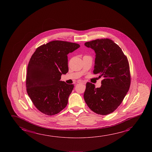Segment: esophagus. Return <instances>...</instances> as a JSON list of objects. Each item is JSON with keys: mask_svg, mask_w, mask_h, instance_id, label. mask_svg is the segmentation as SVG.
I'll return each mask as SVG.
<instances>
[{"mask_svg": "<svg viewBox=\"0 0 152 152\" xmlns=\"http://www.w3.org/2000/svg\"><path fill=\"white\" fill-rule=\"evenodd\" d=\"M78 83H81V84H85L86 82L85 81H83V80H79L78 82Z\"/></svg>", "mask_w": 152, "mask_h": 152, "instance_id": "1", "label": "esophagus"}]
</instances>
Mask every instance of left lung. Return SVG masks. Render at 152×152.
<instances>
[{"label": "left lung", "instance_id": "left-lung-1", "mask_svg": "<svg viewBox=\"0 0 152 152\" xmlns=\"http://www.w3.org/2000/svg\"><path fill=\"white\" fill-rule=\"evenodd\" d=\"M85 45L95 52L93 73L103 77L101 86L87 82L84 94L90 109L101 115L117 109L128 92L130 85L129 66L122 49L109 39L93 40Z\"/></svg>", "mask_w": 152, "mask_h": 152}]
</instances>
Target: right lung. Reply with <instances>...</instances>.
Segmentation results:
<instances>
[{"label": "right lung", "instance_id": "right-lung-1", "mask_svg": "<svg viewBox=\"0 0 152 152\" xmlns=\"http://www.w3.org/2000/svg\"><path fill=\"white\" fill-rule=\"evenodd\" d=\"M80 47L75 43L52 41L37 48L28 64L26 91L35 107L52 115L67 105L74 87L60 80L68 72L67 55Z\"/></svg>", "mask_w": 152, "mask_h": 152}]
</instances>
